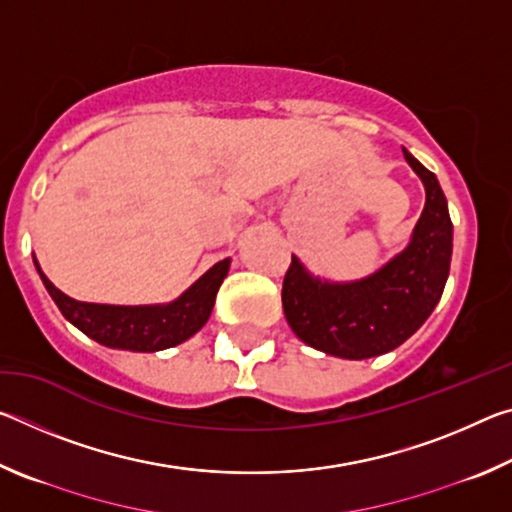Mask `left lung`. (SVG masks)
Returning <instances> with one entry per match:
<instances>
[{
    "mask_svg": "<svg viewBox=\"0 0 512 512\" xmlns=\"http://www.w3.org/2000/svg\"><path fill=\"white\" fill-rule=\"evenodd\" d=\"M427 189L411 244L381 271L352 284L314 280L291 257L282 307L300 341L343 359L391 352L420 329L443 296L452 262V219L436 176L404 149Z\"/></svg>",
    "mask_w": 512,
    "mask_h": 512,
    "instance_id": "obj_1",
    "label": "left lung"
}]
</instances>
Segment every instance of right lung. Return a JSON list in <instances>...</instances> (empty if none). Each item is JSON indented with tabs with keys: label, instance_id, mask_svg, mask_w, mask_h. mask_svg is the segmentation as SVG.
Returning <instances> with one entry per match:
<instances>
[{
	"label": "right lung",
	"instance_id": "add662e5",
	"mask_svg": "<svg viewBox=\"0 0 512 512\" xmlns=\"http://www.w3.org/2000/svg\"><path fill=\"white\" fill-rule=\"evenodd\" d=\"M36 262V259H33ZM42 277L49 296L69 323L76 325L83 334H88L101 345L133 352H155L187 341L201 329L212 314L216 291L223 277L228 275L230 259L216 262L201 280H196L183 296L158 307H115L94 305V302H79L65 296L51 284L45 273Z\"/></svg>",
	"mask_w": 512,
	"mask_h": 512
}]
</instances>
